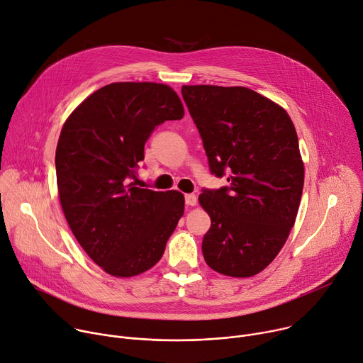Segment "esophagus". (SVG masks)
Wrapping results in <instances>:
<instances>
[{"label": "esophagus", "instance_id": "obj_1", "mask_svg": "<svg viewBox=\"0 0 363 363\" xmlns=\"http://www.w3.org/2000/svg\"><path fill=\"white\" fill-rule=\"evenodd\" d=\"M196 196L194 195V194H186L185 195V203L188 205V206H195L196 205Z\"/></svg>", "mask_w": 363, "mask_h": 363}]
</instances>
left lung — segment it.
Masks as SVG:
<instances>
[{
    "label": "left lung",
    "mask_w": 363,
    "mask_h": 363,
    "mask_svg": "<svg viewBox=\"0 0 363 363\" xmlns=\"http://www.w3.org/2000/svg\"><path fill=\"white\" fill-rule=\"evenodd\" d=\"M181 91L211 172L228 174V186L198 198L211 218L205 262L224 276H255L280 252L297 217L304 165L294 125L280 105L247 87Z\"/></svg>",
    "instance_id": "obj_1"
}]
</instances>
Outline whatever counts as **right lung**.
I'll return each instance as SVG.
<instances>
[{
  "instance_id": "1",
  "label": "right lung",
  "mask_w": 363,
  "mask_h": 363,
  "mask_svg": "<svg viewBox=\"0 0 363 363\" xmlns=\"http://www.w3.org/2000/svg\"><path fill=\"white\" fill-rule=\"evenodd\" d=\"M184 113L168 84L118 82L86 97L62 128L56 149L62 210L82 248L111 276L152 269L184 216L181 192L130 182L155 126Z\"/></svg>"
}]
</instances>
